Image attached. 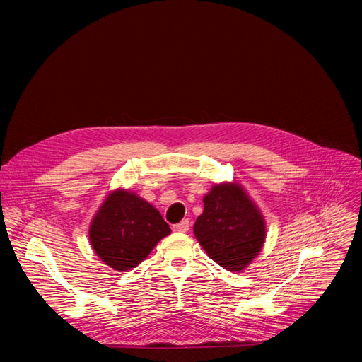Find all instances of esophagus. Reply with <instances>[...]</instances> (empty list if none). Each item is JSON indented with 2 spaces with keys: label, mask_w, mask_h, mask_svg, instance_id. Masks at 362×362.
Returning a JSON list of instances; mask_svg holds the SVG:
<instances>
[{
  "label": "esophagus",
  "mask_w": 362,
  "mask_h": 362,
  "mask_svg": "<svg viewBox=\"0 0 362 362\" xmlns=\"http://www.w3.org/2000/svg\"><path fill=\"white\" fill-rule=\"evenodd\" d=\"M173 230L179 233H186L189 230V220H182L180 223L173 226Z\"/></svg>",
  "instance_id": "1"
}]
</instances>
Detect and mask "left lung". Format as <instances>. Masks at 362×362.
<instances>
[{
    "mask_svg": "<svg viewBox=\"0 0 362 362\" xmlns=\"http://www.w3.org/2000/svg\"><path fill=\"white\" fill-rule=\"evenodd\" d=\"M194 235L206 255L224 270L242 272L259 255L267 227L245 187L238 182H223L205 194Z\"/></svg>",
    "mask_w": 362,
    "mask_h": 362,
    "instance_id": "8db88e82",
    "label": "left lung"
}]
</instances>
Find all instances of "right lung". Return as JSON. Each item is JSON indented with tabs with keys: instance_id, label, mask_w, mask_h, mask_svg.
<instances>
[{
	"instance_id": "obj_1",
	"label": "right lung",
	"mask_w": 362,
	"mask_h": 362,
	"mask_svg": "<svg viewBox=\"0 0 362 362\" xmlns=\"http://www.w3.org/2000/svg\"><path fill=\"white\" fill-rule=\"evenodd\" d=\"M93 252L116 272L135 269L171 233L168 224L154 205L119 187L111 191L89 224Z\"/></svg>"
}]
</instances>
